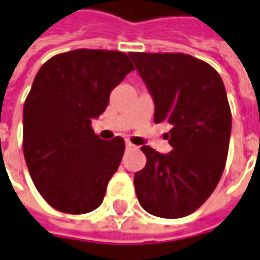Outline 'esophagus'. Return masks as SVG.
Returning a JSON list of instances; mask_svg holds the SVG:
<instances>
[{"mask_svg":"<svg viewBox=\"0 0 260 260\" xmlns=\"http://www.w3.org/2000/svg\"><path fill=\"white\" fill-rule=\"evenodd\" d=\"M125 146H126V149H135V148H137V146L132 144V142H129V141L125 142Z\"/></svg>","mask_w":260,"mask_h":260,"instance_id":"obj_1","label":"esophagus"}]
</instances>
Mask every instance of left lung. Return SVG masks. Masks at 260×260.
I'll return each instance as SVG.
<instances>
[{"mask_svg": "<svg viewBox=\"0 0 260 260\" xmlns=\"http://www.w3.org/2000/svg\"><path fill=\"white\" fill-rule=\"evenodd\" d=\"M155 105L153 122L171 123L172 151L145 145L144 169L134 176L138 201L159 218H183L215 190L226 164L232 115L223 81L188 54L131 52Z\"/></svg>", "mask_w": 260, "mask_h": 260, "instance_id": "left-lung-1", "label": "left lung"}]
</instances>
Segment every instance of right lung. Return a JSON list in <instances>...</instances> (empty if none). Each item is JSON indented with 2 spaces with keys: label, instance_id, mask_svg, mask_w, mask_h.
<instances>
[{
  "label": "right lung",
  "instance_id": "obj_1",
  "mask_svg": "<svg viewBox=\"0 0 260 260\" xmlns=\"http://www.w3.org/2000/svg\"><path fill=\"white\" fill-rule=\"evenodd\" d=\"M132 70L119 51L75 49L35 75L24 104V156L35 188L56 211L79 215L102 204L125 142L101 139L91 123Z\"/></svg>",
  "mask_w": 260,
  "mask_h": 260
}]
</instances>
